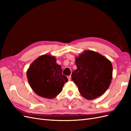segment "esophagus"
I'll return each instance as SVG.
<instances>
[{
	"label": "esophagus",
	"instance_id": "esophagus-1",
	"mask_svg": "<svg viewBox=\"0 0 131 131\" xmlns=\"http://www.w3.org/2000/svg\"><path fill=\"white\" fill-rule=\"evenodd\" d=\"M68 79L69 81H70L71 80V76H70V75H69V76L68 77Z\"/></svg>",
	"mask_w": 131,
	"mask_h": 131
}]
</instances>
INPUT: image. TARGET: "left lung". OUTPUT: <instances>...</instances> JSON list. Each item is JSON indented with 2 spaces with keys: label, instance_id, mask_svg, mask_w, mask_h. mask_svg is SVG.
Here are the masks:
<instances>
[{
  "label": "left lung",
  "instance_id": "obj_1",
  "mask_svg": "<svg viewBox=\"0 0 131 131\" xmlns=\"http://www.w3.org/2000/svg\"><path fill=\"white\" fill-rule=\"evenodd\" d=\"M77 68L72 79L79 92L88 100L97 98L108 90L113 78L112 63L104 56L91 50L75 58Z\"/></svg>",
  "mask_w": 131,
  "mask_h": 131
}]
</instances>
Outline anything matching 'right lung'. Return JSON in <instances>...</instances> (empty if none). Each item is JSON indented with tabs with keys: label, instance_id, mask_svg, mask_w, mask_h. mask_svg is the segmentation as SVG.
Instances as JSON below:
<instances>
[{
	"label": "right lung",
	"instance_id": "obj_1",
	"mask_svg": "<svg viewBox=\"0 0 131 131\" xmlns=\"http://www.w3.org/2000/svg\"><path fill=\"white\" fill-rule=\"evenodd\" d=\"M30 88L39 96L49 99L61 92L68 79L62 74L61 66L54 56L43 54L31 63L27 72Z\"/></svg>",
	"mask_w": 131,
	"mask_h": 131
}]
</instances>
